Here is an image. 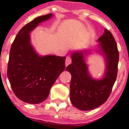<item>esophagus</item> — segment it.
I'll return each instance as SVG.
<instances>
[{
	"label": "esophagus",
	"instance_id": "obj_1",
	"mask_svg": "<svg viewBox=\"0 0 129 129\" xmlns=\"http://www.w3.org/2000/svg\"><path fill=\"white\" fill-rule=\"evenodd\" d=\"M71 62H72V58L71 57L68 56L66 59V66H68L69 64H70Z\"/></svg>",
	"mask_w": 129,
	"mask_h": 129
}]
</instances>
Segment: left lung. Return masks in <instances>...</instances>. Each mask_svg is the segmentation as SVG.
Wrapping results in <instances>:
<instances>
[{
    "mask_svg": "<svg viewBox=\"0 0 129 129\" xmlns=\"http://www.w3.org/2000/svg\"><path fill=\"white\" fill-rule=\"evenodd\" d=\"M98 41L100 42L99 51L103 53L106 61L103 78L95 80L90 76L84 59L88 51L73 52L72 63L66 68L72 75L71 102L82 110H92L104 104L110 96L117 76L119 53L113 35L105 29Z\"/></svg>",
    "mask_w": 129,
    "mask_h": 129,
    "instance_id": "8db88e82",
    "label": "left lung"
}]
</instances>
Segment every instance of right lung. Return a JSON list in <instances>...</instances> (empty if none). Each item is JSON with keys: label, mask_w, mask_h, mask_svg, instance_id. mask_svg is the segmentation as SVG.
<instances>
[{"label": "right lung", "mask_w": 129, "mask_h": 129, "mask_svg": "<svg viewBox=\"0 0 129 129\" xmlns=\"http://www.w3.org/2000/svg\"><path fill=\"white\" fill-rule=\"evenodd\" d=\"M51 17L52 14L40 16L25 25L17 33L10 50L7 76L16 96L29 104L46 100L51 86L66 68V57L39 56L31 44L30 32Z\"/></svg>", "instance_id": "1"}]
</instances>
